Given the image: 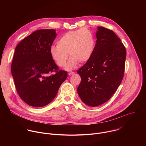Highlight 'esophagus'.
<instances>
[{"mask_svg":"<svg viewBox=\"0 0 146 146\" xmlns=\"http://www.w3.org/2000/svg\"><path fill=\"white\" fill-rule=\"evenodd\" d=\"M73 74H74V73L73 72H69V73H68V75H69V76H72V75H73Z\"/></svg>","mask_w":146,"mask_h":146,"instance_id":"esophagus-1","label":"esophagus"}]
</instances>
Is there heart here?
<instances>
[{"instance_id": "obj_1", "label": "heart", "mask_w": 146, "mask_h": 146, "mask_svg": "<svg viewBox=\"0 0 146 146\" xmlns=\"http://www.w3.org/2000/svg\"><path fill=\"white\" fill-rule=\"evenodd\" d=\"M95 38L88 28H82L65 33L57 41V46L50 48V55L56 65L64 67L69 58H72L66 66L68 70L76 66L78 62L85 63L91 58L95 47Z\"/></svg>"}]
</instances>
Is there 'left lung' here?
Here are the masks:
<instances>
[{
  "instance_id": "obj_1",
  "label": "left lung",
  "mask_w": 146,
  "mask_h": 146,
  "mask_svg": "<svg viewBox=\"0 0 146 146\" xmlns=\"http://www.w3.org/2000/svg\"><path fill=\"white\" fill-rule=\"evenodd\" d=\"M90 59L79 70L78 94L87 105H102L115 92L123 77L127 52L121 40L109 29L99 27Z\"/></svg>"
}]
</instances>
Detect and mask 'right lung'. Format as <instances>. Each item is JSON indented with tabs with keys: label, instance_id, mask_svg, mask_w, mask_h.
Returning a JSON list of instances; mask_svg holds the SVG:
<instances>
[{
	"label": "right lung",
	"instance_id": "right-lung-1",
	"mask_svg": "<svg viewBox=\"0 0 146 146\" xmlns=\"http://www.w3.org/2000/svg\"><path fill=\"white\" fill-rule=\"evenodd\" d=\"M56 36L55 29L37 30L15 49L11 74L18 95L29 106L48 105L68 77L66 71L59 70L50 53Z\"/></svg>",
	"mask_w": 146,
	"mask_h": 146
}]
</instances>
